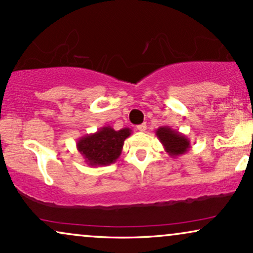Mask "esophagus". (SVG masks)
Segmentation results:
<instances>
[{
	"mask_svg": "<svg viewBox=\"0 0 253 253\" xmlns=\"http://www.w3.org/2000/svg\"><path fill=\"white\" fill-rule=\"evenodd\" d=\"M146 128H147L146 124H141V125H138V126H136V129H138L139 132H145Z\"/></svg>",
	"mask_w": 253,
	"mask_h": 253,
	"instance_id": "obj_1",
	"label": "esophagus"
}]
</instances>
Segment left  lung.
I'll return each instance as SVG.
<instances>
[{"mask_svg":"<svg viewBox=\"0 0 253 253\" xmlns=\"http://www.w3.org/2000/svg\"><path fill=\"white\" fill-rule=\"evenodd\" d=\"M156 135L169 157H180L191 148L190 139L169 126H161L156 130Z\"/></svg>","mask_w":253,"mask_h":253,"instance_id":"1","label":"left lung"}]
</instances>
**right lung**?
Instances as JSON below:
<instances>
[{
	"label": "right lung",
	"instance_id": "obj_1",
	"mask_svg": "<svg viewBox=\"0 0 253 253\" xmlns=\"http://www.w3.org/2000/svg\"><path fill=\"white\" fill-rule=\"evenodd\" d=\"M130 134L129 128L115 130L111 126H103L95 133L81 136L77 148L89 166H107L118 160L125 140Z\"/></svg>",
	"mask_w": 253,
	"mask_h": 253
}]
</instances>
